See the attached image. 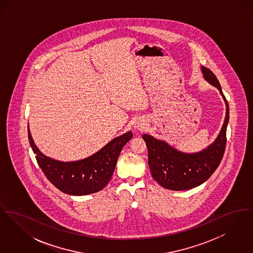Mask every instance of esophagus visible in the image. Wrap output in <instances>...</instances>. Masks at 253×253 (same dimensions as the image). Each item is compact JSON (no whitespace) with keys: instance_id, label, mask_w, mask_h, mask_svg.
Wrapping results in <instances>:
<instances>
[{"instance_id":"34e87169","label":"esophagus","mask_w":253,"mask_h":253,"mask_svg":"<svg viewBox=\"0 0 253 253\" xmlns=\"http://www.w3.org/2000/svg\"><path fill=\"white\" fill-rule=\"evenodd\" d=\"M134 129L137 130V131H143L146 128H147V123L146 121H142V120H139V121H136L134 123Z\"/></svg>"}]
</instances>
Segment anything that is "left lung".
<instances>
[{
  "label": "left lung",
  "instance_id": "8db88e82",
  "mask_svg": "<svg viewBox=\"0 0 253 253\" xmlns=\"http://www.w3.org/2000/svg\"><path fill=\"white\" fill-rule=\"evenodd\" d=\"M201 71L205 80L216 87L226 102V118L215 141L201 152L186 154L152 135H142L148 148V164L153 178L168 190L185 191L201 185L215 171L225 153L229 104L215 75L204 66Z\"/></svg>",
  "mask_w": 253,
  "mask_h": 253
}]
</instances>
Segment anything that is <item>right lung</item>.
I'll list each match as a JSON object with an SVG mask.
<instances>
[{"mask_svg":"<svg viewBox=\"0 0 253 253\" xmlns=\"http://www.w3.org/2000/svg\"><path fill=\"white\" fill-rule=\"evenodd\" d=\"M127 132L105 145L96 154L82 160L62 162L44 156L37 147L28 129V138L44 175L62 193L86 195L101 191L111 179L123 146L132 138Z\"/></svg>","mask_w":253,"mask_h":253,"instance_id":"add662e5","label":"right lung"}]
</instances>
